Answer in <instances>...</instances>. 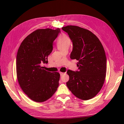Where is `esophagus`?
Instances as JSON below:
<instances>
[{"label": "esophagus", "instance_id": "34e87169", "mask_svg": "<svg viewBox=\"0 0 124 124\" xmlns=\"http://www.w3.org/2000/svg\"><path fill=\"white\" fill-rule=\"evenodd\" d=\"M59 73H60V75H61V76H62L64 73H63V72H60Z\"/></svg>", "mask_w": 124, "mask_h": 124}]
</instances>
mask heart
<instances>
[{"instance_id": "1", "label": "heart", "mask_w": 124, "mask_h": 124, "mask_svg": "<svg viewBox=\"0 0 124 124\" xmlns=\"http://www.w3.org/2000/svg\"><path fill=\"white\" fill-rule=\"evenodd\" d=\"M70 44V38L65 33H62L61 35H60L57 40V42H56V44L60 51L66 48H68Z\"/></svg>"}]
</instances>
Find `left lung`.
Masks as SVG:
<instances>
[{"mask_svg":"<svg viewBox=\"0 0 124 124\" xmlns=\"http://www.w3.org/2000/svg\"><path fill=\"white\" fill-rule=\"evenodd\" d=\"M62 29L73 44L70 58L78 61V71H67V87L77 98L91 99L99 92L106 78L107 58L103 47L97 36L87 29L71 25Z\"/></svg>","mask_w":124,"mask_h":124,"instance_id":"1","label":"left lung"}]
</instances>
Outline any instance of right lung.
Listing matches in <instances>:
<instances>
[{"mask_svg": "<svg viewBox=\"0 0 124 124\" xmlns=\"http://www.w3.org/2000/svg\"><path fill=\"white\" fill-rule=\"evenodd\" d=\"M61 29H37L25 38L16 56V74L20 87L30 99L37 102L48 100L57 91L60 74L43 69L53 50L54 41Z\"/></svg>", "mask_w": 124, "mask_h": 124, "instance_id": "obj_1", "label": "right lung"}]
</instances>
